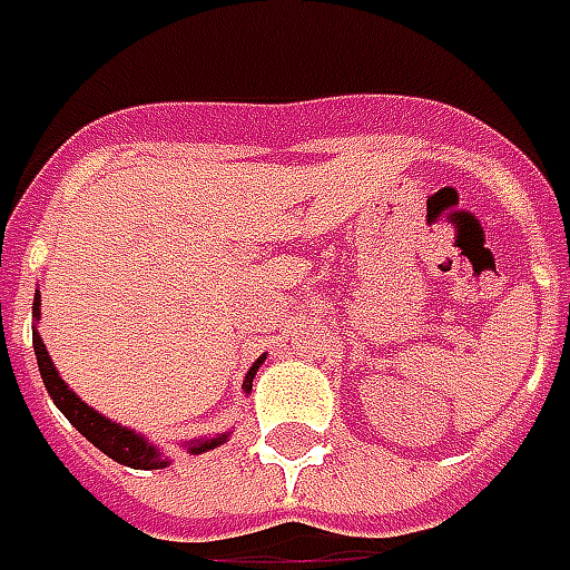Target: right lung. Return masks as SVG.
I'll use <instances>...</instances> for the list:
<instances>
[{
	"mask_svg": "<svg viewBox=\"0 0 570 570\" xmlns=\"http://www.w3.org/2000/svg\"><path fill=\"white\" fill-rule=\"evenodd\" d=\"M42 316V309H39V294L33 297V318L39 322ZM33 350H36V362H39V374H42V383H46L48 395L55 399V405L60 407V414L67 417V421L79 430V433L91 442L95 448H100L107 458H112L116 463H122V466H131V470H163L168 466V458L159 454V448L153 445L149 439L144 435H137L135 430H128V426H119V423H112L110 417H104L98 414L95 407H88L79 399V395L72 393L67 383L60 381L58 368H55V362L48 356L46 343L39 337V331L33 328ZM261 362L264 356L257 358L252 365V371L245 374V383H242V390L248 393L252 390V381L257 368H261ZM227 442V435H214V439H189L184 442L189 454H202V451H212V448L224 445Z\"/></svg>",
	"mask_w": 570,
	"mask_h": 570,
	"instance_id": "obj_1",
	"label": "right lung"
}]
</instances>
